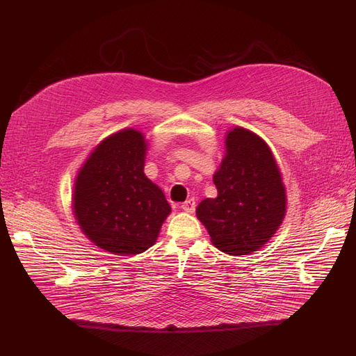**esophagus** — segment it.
<instances>
[{"label":"esophagus","instance_id":"esophagus-1","mask_svg":"<svg viewBox=\"0 0 356 356\" xmlns=\"http://www.w3.org/2000/svg\"><path fill=\"white\" fill-rule=\"evenodd\" d=\"M180 208H181L183 211H186V212H193L195 208H196L195 199L191 197V199H188V200H184V202L180 205Z\"/></svg>","mask_w":356,"mask_h":356}]
</instances>
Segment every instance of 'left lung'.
<instances>
[{"label": "left lung", "mask_w": 356, "mask_h": 356, "mask_svg": "<svg viewBox=\"0 0 356 356\" xmlns=\"http://www.w3.org/2000/svg\"><path fill=\"white\" fill-rule=\"evenodd\" d=\"M225 145V159L213 175L218 196L204 199L196 215L215 247L241 256L256 252L281 225L285 189L280 168L261 138L234 128Z\"/></svg>", "instance_id": "8db88e82"}]
</instances>
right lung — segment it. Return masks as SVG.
<instances>
[{
	"instance_id": "add662e5",
	"label": "right lung",
	"mask_w": 356,
	"mask_h": 356,
	"mask_svg": "<svg viewBox=\"0 0 356 356\" xmlns=\"http://www.w3.org/2000/svg\"><path fill=\"white\" fill-rule=\"evenodd\" d=\"M145 148L141 132L113 134L91 152L75 180L76 221L92 243L113 254L149 249L172 211L144 175Z\"/></svg>"
}]
</instances>
